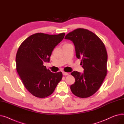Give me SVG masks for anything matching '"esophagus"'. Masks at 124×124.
I'll use <instances>...</instances> for the list:
<instances>
[{"label":"esophagus","mask_w":124,"mask_h":124,"mask_svg":"<svg viewBox=\"0 0 124 124\" xmlns=\"http://www.w3.org/2000/svg\"><path fill=\"white\" fill-rule=\"evenodd\" d=\"M62 73H63V75H69V73H67V72H63Z\"/></svg>","instance_id":"1"}]
</instances>
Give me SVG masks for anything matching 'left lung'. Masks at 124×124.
Masks as SVG:
<instances>
[{"label": "left lung", "instance_id": "left-lung-1", "mask_svg": "<svg viewBox=\"0 0 124 124\" xmlns=\"http://www.w3.org/2000/svg\"><path fill=\"white\" fill-rule=\"evenodd\" d=\"M65 39L74 45L76 56L81 59L83 73L74 71L71 74L75 82L70 86L72 93L81 98L94 94L107 75L108 55L101 39L86 29H77L68 34Z\"/></svg>", "mask_w": 124, "mask_h": 124}]
</instances>
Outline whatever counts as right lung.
Instances as JSON below:
<instances>
[{
	"label": "right lung",
	"mask_w": 124,
	"mask_h": 124,
	"mask_svg": "<svg viewBox=\"0 0 124 124\" xmlns=\"http://www.w3.org/2000/svg\"><path fill=\"white\" fill-rule=\"evenodd\" d=\"M65 35H32L25 39L17 50V72L26 89L36 97L44 98L49 96L62 79L61 72H51L43 64L50 62L52 51Z\"/></svg>",
	"instance_id": "add662e5"
}]
</instances>
